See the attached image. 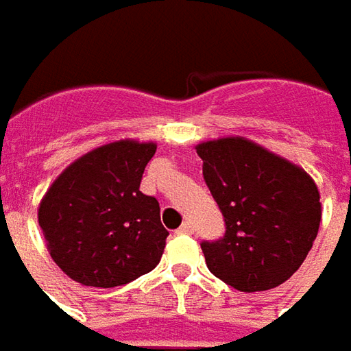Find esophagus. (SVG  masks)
Listing matches in <instances>:
<instances>
[{
	"mask_svg": "<svg viewBox=\"0 0 351 351\" xmlns=\"http://www.w3.org/2000/svg\"><path fill=\"white\" fill-rule=\"evenodd\" d=\"M178 234H193V226L191 222H183L178 230Z\"/></svg>",
	"mask_w": 351,
	"mask_h": 351,
	"instance_id": "obj_1",
	"label": "esophagus"
}]
</instances>
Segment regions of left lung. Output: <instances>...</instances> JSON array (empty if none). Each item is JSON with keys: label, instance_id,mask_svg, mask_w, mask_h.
Masks as SVG:
<instances>
[{"label": "left lung", "instance_id": "8db88e82", "mask_svg": "<svg viewBox=\"0 0 351 351\" xmlns=\"http://www.w3.org/2000/svg\"><path fill=\"white\" fill-rule=\"evenodd\" d=\"M197 154L226 222L224 237L201 243L208 270L239 291L284 284L302 267L321 224L311 176L243 137L206 141Z\"/></svg>", "mask_w": 351, "mask_h": 351}]
</instances>
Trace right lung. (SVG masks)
Wrapping results in <instances>:
<instances>
[{
	"label": "right lung",
	"instance_id": "1",
	"mask_svg": "<svg viewBox=\"0 0 351 351\" xmlns=\"http://www.w3.org/2000/svg\"><path fill=\"white\" fill-rule=\"evenodd\" d=\"M154 152V143L115 141L75 160L51 183L38 224L69 278L115 288L158 265L168 230L158 201L138 191Z\"/></svg>",
	"mask_w": 351,
	"mask_h": 351
}]
</instances>
